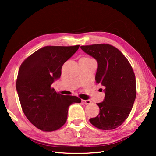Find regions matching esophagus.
Listing matches in <instances>:
<instances>
[{
    "label": "esophagus",
    "mask_w": 156,
    "mask_h": 156,
    "mask_svg": "<svg viewBox=\"0 0 156 156\" xmlns=\"http://www.w3.org/2000/svg\"><path fill=\"white\" fill-rule=\"evenodd\" d=\"M82 102L84 103V104H91V101L90 100H82Z\"/></svg>",
    "instance_id": "34e87169"
}]
</instances>
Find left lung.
<instances>
[{
    "label": "left lung",
    "instance_id": "1",
    "mask_svg": "<svg viewBox=\"0 0 156 156\" xmlns=\"http://www.w3.org/2000/svg\"><path fill=\"white\" fill-rule=\"evenodd\" d=\"M81 49L97 61L95 80L98 84L101 83L105 93L104 101L97 104L99 115L89 121L102 130L116 129L129 116L136 99L133 70L126 57L110 44L81 46Z\"/></svg>",
    "mask_w": 156,
    "mask_h": 156
}]
</instances>
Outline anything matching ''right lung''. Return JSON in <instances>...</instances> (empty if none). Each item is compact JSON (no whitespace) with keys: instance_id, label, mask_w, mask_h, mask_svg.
<instances>
[{"instance_id":"obj_1","label":"right lung","mask_w":156,"mask_h":156,"mask_svg":"<svg viewBox=\"0 0 156 156\" xmlns=\"http://www.w3.org/2000/svg\"><path fill=\"white\" fill-rule=\"evenodd\" d=\"M80 45L46 46L29 56L20 65L16 90L25 116L37 129L53 131L65 124L69 106L80 103L75 96L57 93L51 85L61 76L63 64Z\"/></svg>"}]
</instances>
